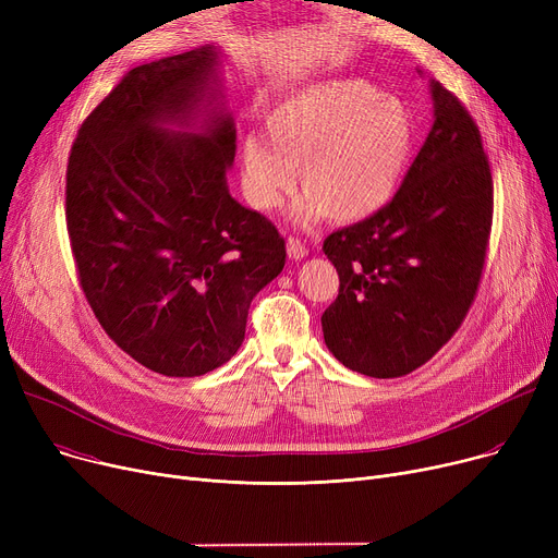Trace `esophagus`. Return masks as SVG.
<instances>
[{"mask_svg": "<svg viewBox=\"0 0 558 558\" xmlns=\"http://www.w3.org/2000/svg\"><path fill=\"white\" fill-rule=\"evenodd\" d=\"M287 255L291 259H303L307 255V246L299 238H289L287 240Z\"/></svg>", "mask_w": 558, "mask_h": 558, "instance_id": "34e87169", "label": "esophagus"}]
</instances>
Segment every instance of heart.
Masks as SVG:
<instances>
[{
	"mask_svg": "<svg viewBox=\"0 0 558 558\" xmlns=\"http://www.w3.org/2000/svg\"><path fill=\"white\" fill-rule=\"evenodd\" d=\"M416 124L409 108L362 78L312 83L264 117V133L242 140V190L271 213L301 183L299 215L362 221L396 196L412 165Z\"/></svg>",
	"mask_w": 558,
	"mask_h": 558,
	"instance_id": "1",
	"label": "heart"
}]
</instances>
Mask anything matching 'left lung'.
Here are the masks:
<instances>
[{"label":"left lung","mask_w":558,"mask_h":558,"mask_svg":"<svg viewBox=\"0 0 558 558\" xmlns=\"http://www.w3.org/2000/svg\"><path fill=\"white\" fill-rule=\"evenodd\" d=\"M434 124L389 205L328 234L339 296L320 316L330 353L400 377L441 350L471 310L488 251L493 175L465 106L429 81Z\"/></svg>","instance_id":"8db88e82"}]
</instances>
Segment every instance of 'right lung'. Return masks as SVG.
I'll return each mask as SVG.
<instances>
[{
  "label": "right lung",
  "mask_w": 558,
  "mask_h": 558,
  "mask_svg": "<svg viewBox=\"0 0 558 558\" xmlns=\"http://www.w3.org/2000/svg\"><path fill=\"white\" fill-rule=\"evenodd\" d=\"M217 61L208 45L133 68L85 117L68 160L85 301L126 355L167 377L238 353L253 296L287 257L278 228L228 192L238 131L217 108Z\"/></svg>",
  "instance_id": "add662e5"
}]
</instances>
